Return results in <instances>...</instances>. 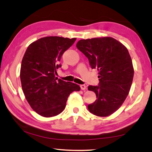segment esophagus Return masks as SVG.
<instances>
[{"label":"esophagus","instance_id":"34e87169","mask_svg":"<svg viewBox=\"0 0 152 152\" xmlns=\"http://www.w3.org/2000/svg\"><path fill=\"white\" fill-rule=\"evenodd\" d=\"M80 88L82 90H85L86 89V86L84 85V84H82V85H80Z\"/></svg>","mask_w":152,"mask_h":152}]
</instances>
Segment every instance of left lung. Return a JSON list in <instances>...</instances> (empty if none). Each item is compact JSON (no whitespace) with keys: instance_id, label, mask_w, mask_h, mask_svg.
<instances>
[{"instance_id":"left-lung-1","label":"left lung","mask_w":152,"mask_h":152,"mask_svg":"<svg viewBox=\"0 0 152 152\" xmlns=\"http://www.w3.org/2000/svg\"><path fill=\"white\" fill-rule=\"evenodd\" d=\"M76 47L99 72V86L88 88L97 98L88 105L89 111L99 117L109 116L123 104L132 86L134 69L127 49L110 37L81 39Z\"/></svg>"}]
</instances>
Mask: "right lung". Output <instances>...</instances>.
<instances>
[{
	"label": "right lung",
	"mask_w": 152,
	"mask_h": 152,
	"mask_svg": "<svg viewBox=\"0 0 152 152\" xmlns=\"http://www.w3.org/2000/svg\"><path fill=\"white\" fill-rule=\"evenodd\" d=\"M76 38L58 36L42 37L28 46L20 71L22 89L33 110L44 117L56 116L63 111L72 92L80 90L78 84L58 79L56 69L64 51Z\"/></svg>",
	"instance_id": "add662e5"
}]
</instances>
